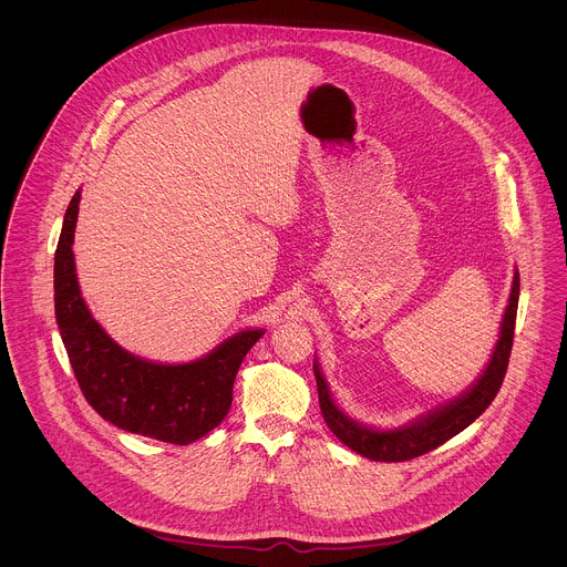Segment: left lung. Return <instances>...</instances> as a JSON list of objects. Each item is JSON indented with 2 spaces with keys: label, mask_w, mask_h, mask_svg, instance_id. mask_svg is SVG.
I'll return each mask as SVG.
<instances>
[{
  "label": "left lung",
  "mask_w": 567,
  "mask_h": 567,
  "mask_svg": "<svg viewBox=\"0 0 567 567\" xmlns=\"http://www.w3.org/2000/svg\"><path fill=\"white\" fill-rule=\"evenodd\" d=\"M517 301H519V272L515 270L513 288L508 297V306L499 327V338L493 349V355L486 364L483 375L472 384L470 391H465L461 398L441 404L427 414L419 416L416 421L408 423L404 427L395 430H375L367 427L351 416H347L338 405L333 404L323 373L319 364L315 362V375L319 386V402L323 412L327 427L353 452L360 456H367L371 461H384V463H402L416 456H423L458 432H463L467 425H472L488 404L495 400L511 358L513 347V331H515V317H517Z\"/></svg>",
  "instance_id": "left-lung-1"
}]
</instances>
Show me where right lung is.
I'll use <instances>...</instances> for the list:
<instances>
[{"instance_id":"add662e5","label":"right lung","mask_w":567,"mask_h":567,"mask_svg":"<svg viewBox=\"0 0 567 567\" xmlns=\"http://www.w3.org/2000/svg\"><path fill=\"white\" fill-rule=\"evenodd\" d=\"M79 203L81 189L65 212L56 246L54 310L82 395L126 432L174 445L194 443L227 416L244 355L264 331H240L187 364H159L122 349L82 301L72 250Z\"/></svg>"}]
</instances>
